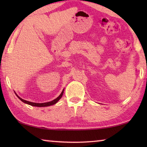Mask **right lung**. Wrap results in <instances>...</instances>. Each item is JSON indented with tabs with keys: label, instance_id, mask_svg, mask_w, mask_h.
<instances>
[{
	"label": "right lung",
	"instance_id": "1",
	"mask_svg": "<svg viewBox=\"0 0 147 147\" xmlns=\"http://www.w3.org/2000/svg\"><path fill=\"white\" fill-rule=\"evenodd\" d=\"M63 90H64V89H63V91H62L61 93L60 94V95H59L58 97H57L56 99H54V100H52L51 102H45V103H35V102H32L27 101V100H24V99H23V98H20L16 93V95L17 96V97H18L22 102H23L26 103V104H29V105L32 106H37V107H46V106H49L53 105V104H55L57 102H58L59 100V99L61 98V96H63Z\"/></svg>",
	"mask_w": 147,
	"mask_h": 147
}]
</instances>
